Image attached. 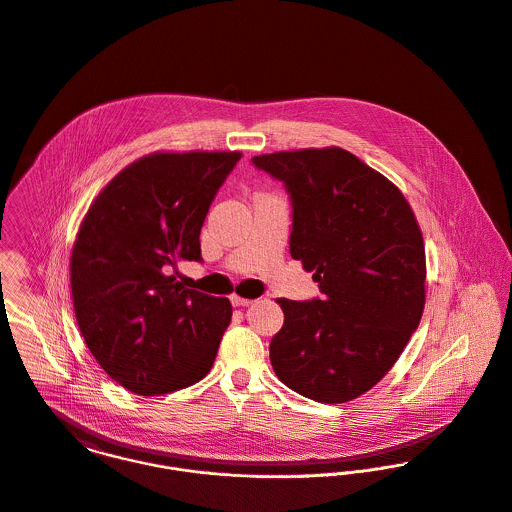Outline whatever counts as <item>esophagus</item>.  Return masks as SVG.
<instances>
[{
  "label": "esophagus",
  "instance_id": "1",
  "mask_svg": "<svg viewBox=\"0 0 512 512\" xmlns=\"http://www.w3.org/2000/svg\"><path fill=\"white\" fill-rule=\"evenodd\" d=\"M229 300H231V304H233V306H249V304L253 302L251 298H241V296H237V294H231V298H229Z\"/></svg>",
  "mask_w": 512,
  "mask_h": 512
}]
</instances>
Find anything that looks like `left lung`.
Wrapping results in <instances>:
<instances>
[{
    "label": "left lung",
    "mask_w": 512,
    "mask_h": 512,
    "mask_svg": "<svg viewBox=\"0 0 512 512\" xmlns=\"http://www.w3.org/2000/svg\"><path fill=\"white\" fill-rule=\"evenodd\" d=\"M253 165L283 180L292 202L290 255L322 298H281L271 363L292 391L340 404L397 363L426 302V253L397 186L340 147L279 151Z\"/></svg>",
    "instance_id": "1"
}]
</instances>
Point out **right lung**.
<instances>
[{
  "label": "right lung",
  "instance_id": "right-lung-1",
  "mask_svg": "<svg viewBox=\"0 0 512 512\" xmlns=\"http://www.w3.org/2000/svg\"><path fill=\"white\" fill-rule=\"evenodd\" d=\"M239 159L145 155L115 174L80 224L70 255L76 322L100 367L135 395L190 387L214 365L231 304L184 288L172 269L202 261L200 229Z\"/></svg>",
  "mask_w": 512,
  "mask_h": 512
}]
</instances>
